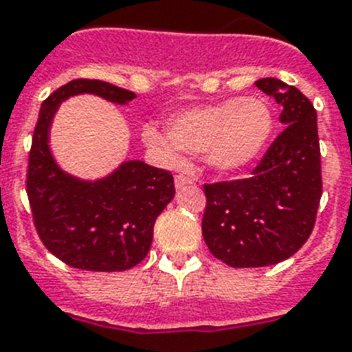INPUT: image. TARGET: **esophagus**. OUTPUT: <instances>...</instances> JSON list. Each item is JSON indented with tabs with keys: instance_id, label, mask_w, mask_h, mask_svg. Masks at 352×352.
<instances>
[{
	"instance_id": "34e87169",
	"label": "esophagus",
	"mask_w": 352,
	"mask_h": 352,
	"mask_svg": "<svg viewBox=\"0 0 352 352\" xmlns=\"http://www.w3.org/2000/svg\"><path fill=\"white\" fill-rule=\"evenodd\" d=\"M193 184V179L191 177H186V175H177L175 177V188L177 190H182L186 186H191Z\"/></svg>"
}]
</instances>
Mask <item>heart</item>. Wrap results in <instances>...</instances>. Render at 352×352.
<instances>
[{
    "mask_svg": "<svg viewBox=\"0 0 352 352\" xmlns=\"http://www.w3.org/2000/svg\"><path fill=\"white\" fill-rule=\"evenodd\" d=\"M273 131V113L256 97L226 99L177 111L168 119V133L144 126L142 141L166 164L181 162V150L206 155L215 170L231 173L250 166Z\"/></svg>",
    "mask_w": 352,
    "mask_h": 352,
    "instance_id": "obj_1",
    "label": "heart"
}]
</instances>
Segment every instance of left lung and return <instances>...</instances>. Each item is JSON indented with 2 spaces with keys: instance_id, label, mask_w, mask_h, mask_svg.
<instances>
[{
  "instance_id": "obj_1",
  "label": "left lung",
  "mask_w": 352,
  "mask_h": 352,
  "mask_svg": "<svg viewBox=\"0 0 352 352\" xmlns=\"http://www.w3.org/2000/svg\"><path fill=\"white\" fill-rule=\"evenodd\" d=\"M255 85L282 107L284 131L250 179L204 186L202 236L231 267H264L295 255L315 228L322 197L315 107L275 77Z\"/></svg>"
}]
</instances>
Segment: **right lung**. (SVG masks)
Returning <instances> with one entry per match:
<instances>
[{
  "label": "right lung",
  "mask_w": 352,
  "mask_h": 352,
  "mask_svg": "<svg viewBox=\"0 0 352 352\" xmlns=\"http://www.w3.org/2000/svg\"><path fill=\"white\" fill-rule=\"evenodd\" d=\"M92 94L128 104L135 94L99 79H74L41 104L28 155L27 193L37 235L76 270L126 271L150 251L153 224L175 195L170 171L124 161L97 181L61 170L50 151V128L68 97Z\"/></svg>",
  "instance_id": "right-lung-1"
}]
</instances>
